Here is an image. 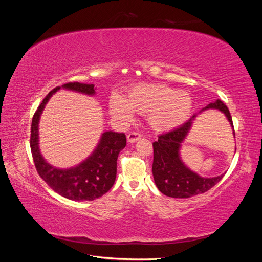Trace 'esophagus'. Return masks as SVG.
Segmentation results:
<instances>
[{"label": "esophagus", "instance_id": "esophagus-1", "mask_svg": "<svg viewBox=\"0 0 262 262\" xmlns=\"http://www.w3.org/2000/svg\"><path fill=\"white\" fill-rule=\"evenodd\" d=\"M141 134L139 132H130L128 136H126V140H128L129 143H136L141 139Z\"/></svg>", "mask_w": 262, "mask_h": 262}]
</instances>
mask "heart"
Listing matches in <instances>:
<instances>
[{
	"label": "heart",
	"mask_w": 262,
	"mask_h": 262,
	"mask_svg": "<svg viewBox=\"0 0 262 262\" xmlns=\"http://www.w3.org/2000/svg\"><path fill=\"white\" fill-rule=\"evenodd\" d=\"M193 99L188 92L164 84L133 86L124 98L114 95L108 101L109 114L120 121H130L133 113L148 115V123L156 132H169L189 120Z\"/></svg>",
	"instance_id": "heart-1"
}]
</instances>
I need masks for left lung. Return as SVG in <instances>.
Listing matches in <instances>:
<instances>
[{"label":"left lung","instance_id":"1","mask_svg":"<svg viewBox=\"0 0 262 262\" xmlns=\"http://www.w3.org/2000/svg\"><path fill=\"white\" fill-rule=\"evenodd\" d=\"M209 109H215L224 114L232 126L235 138L232 117L223 101L217 99L216 101L211 102L201 109L199 114ZM199 114L193 115L179 128L162 134L153 143L154 160L152 171L154 181L158 190L165 195L171 198H190L204 193L215 186L225 175L224 172L216 177H202L199 173L190 169L181 160V144L187 139L190 130L192 128L193 121Z\"/></svg>","mask_w":262,"mask_h":262}]
</instances>
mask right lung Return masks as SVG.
<instances>
[{"mask_svg": "<svg viewBox=\"0 0 262 262\" xmlns=\"http://www.w3.org/2000/svg\"><path fill=\"white\" fill-rule=\"evenodd\" d=\"M93 84L68 83L52 90L38 107L31 121L30 148L36 169L55 192L73 201H93L105 194L115 184L117 160L120 150L125 147L124 133L106 131L91 155L70 168H58L45 160L39 147V120L52 95L59 90H68L94 96Z\"/></svg>", "mask_w": 262, "mask_h": 262, "instance_id": "1", "label": "right lung"}]
</instances>
